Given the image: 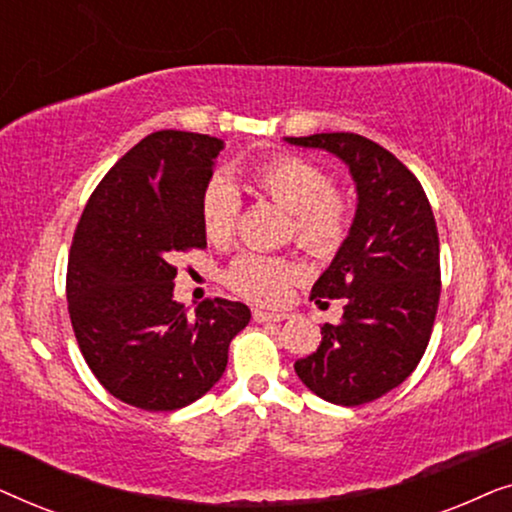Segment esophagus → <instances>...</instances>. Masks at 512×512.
Listing matches in <instances>:
<instances>
[{"label": "esophagus", "mask_w": 512, "mask_h": 512, "mask_svg": "<svg viewBox=\"0 0 512 512\" xmlns=\"http://www.w3.org/2000/svg\"><path fill=\"white\" fill-rule=\"evenodd\" d=\"M254 321H258V324H265V321H284L289 314L284 312H270V310H261V307H256L254 312Z\"/></svg>", "instance_id": "34e87169"}]
</instances>
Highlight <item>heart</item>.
Returning <instances> with one entry per match:
<instances>
[{"label": "heart", "mask_w": 512, "mask_h": 512, "mask_svg": "<svg viewBox=\"0 0 512 512\" xmlns=\"http://www.w3.org/2000/svg\"><path fill=\"white\" fill-rule=\"evenodd\" d=\"M256 191L291 214L296 240L314 254H328L342 242L349 226L347 195L331 186L328 174L312 160L293 153L272 156L251 172ZM240 216V195L233 181L216 174L200 198V219L209 242H228ZM298 268L284 258L247 251L230 263L226 282L254 303L275 305L289 296Z\"/></svg>", "instance_id": "obj_1"}]
</instances>
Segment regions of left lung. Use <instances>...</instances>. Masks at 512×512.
Returning a JSON list of instances; mask_svg holds the SVG:
<instances>
[{"label": "left lung", "instance_id": "left-lung-1", "mask_svg": "<svg viewBox=\"0 0 512 512\" xmlns=\"http://www.w3.org/2000/svg\"><path fill=\"white\" fill-rule=\"evenodd\" d=\"M284 139L333 153L356 186L349 235L312 286V300L345 298V312L293 368L328 403H370L398 387L429 345L440 298L436 219L415 174L380 144L354 132Z\"/></svg>", "mask_w": 512, "mask_h": 512}]
</instances>
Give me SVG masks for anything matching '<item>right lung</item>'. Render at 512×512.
Returning a JSON list of instances; mask_svg holds the SVG:
<instances>
[{
	"mask_svg": "<svg viewBox=\"0 0 512 512\" xmlns=\"http://www.w3.org/2000/svg\"><path fill=\"white\" fill-rule=\"evenodd\" d=\"M223 142L195 132L144 137L107 172L76 226L67 263L69 319L83 359L118 401L170 412L221 380L244 303L174 300L177 251L205 249L200 198Z\"/></svg>",
	"mask_w": 512,
	"mask_h": 512,
	"instance_id": "right-lung-1",
	"label": "right lung"
}]
</instances>
